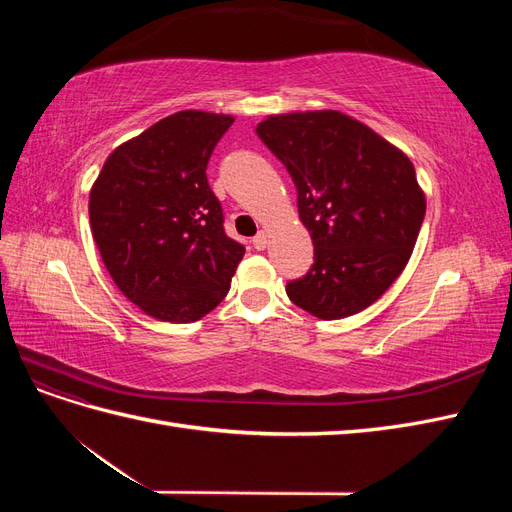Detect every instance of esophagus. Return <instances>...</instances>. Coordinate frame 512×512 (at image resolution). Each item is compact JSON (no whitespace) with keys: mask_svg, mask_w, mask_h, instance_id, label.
Listing matches in <instances>:
<instances>
[{"mask_svg":"<svg viewBox=\"0 0 512 512\" xmlns=\"http://www.w3.org/2000/svg\"><path fill=\"white\" fill-rule=\"evenodd\" d=\"M267 239H269V235H267V232L265 230H262V232H258V235L254 237V247H256V250H265V247H267Z\"/></svg>","mask_w":512,"mask_h":512,"instance_id":"34e87169","label":"esophagus"}]
</instances>
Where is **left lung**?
I'll return each mask as SVG.
<instances>
[{"instance_id":"obj_1","label":"left lung","mask_w":512,"mask_h":512,"mask_svg":"<svg viewBox=\"0 0 512 512\" xmlns=\"http://www.w3.org/2000/svg\"><path fill=\"white\" fill-rule=\"evenodd\" d=\"M256 132L290 173L314 265L290 282L294 305L320 320L363 312L406 269L425 218L410 158L339 111L269 115Z\"/></svg>"}]
</instances>
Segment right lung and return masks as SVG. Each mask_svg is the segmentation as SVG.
I'll use <instances>...</instances> for the list:
<instances>
[{"instance_id": "obj_1", "label": "right lung", "mask_w": 512, "mask_h": 512, "mask_svg": "<svg viewBox=\"0 0 512 512\" xmlns=\"http://www.w3.org/2000/svg\"><path fill=\"white\" fill-rule=\"evenodd\" d=\"M232 115L179 111L106 158L89 224L108 275L147 316L185 324L228 294L245 247L226 237L207 164Z\"/></svg>"}]
</instances>
